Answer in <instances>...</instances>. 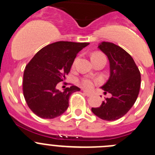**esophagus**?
<instances>
[{
	"label": "esophagus",
	"mask_w": 155,
	"mask_h": 155,
	"mask_svg": "<svg viewBox=\"0 0 155 155\" xmlns=\"http://www.w3.org/2000/svg\"><path fill=\"white\" fill-rule=\"evenodd\" d=\"M83 92H84V94H85L86 96H88V97H89V96L91 95V91H87V90H83Z\"/></svg>",
	"instance_id": "esophagus-1"
}]
</instances>
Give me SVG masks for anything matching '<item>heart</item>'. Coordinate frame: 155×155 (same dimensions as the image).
<instances>
[{
  "mask_svg": "<svg viewBox=\"0 0 155 155\" xmlns=\"http://www.w3.org/2000/svg\"><path fill=\"white\" fill-rule=\"evenodd\" d=\"M101 54H99V53H96V54H94L92 55V56H95V55H100ZM93 83H94V81L92 80L91 79H90V78H83V79L81 80V84L82 85V86L85 87V88H91L93 85Z\"/></svg>",
  "mask_w": 155,
  "mask_h": 155,
  "instance_id": "obj_1",
  "label": "heart"
}]
</instances>
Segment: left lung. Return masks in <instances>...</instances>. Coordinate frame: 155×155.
I'll return each mask as SVG.
<instances>
[{
    "label": "left lung",
    "mask_w": 155,
    "mask_h": 155,
    "mask_svg": "<svg viewBox=\"0 0 155 155\" xmlns=\"http://www.w3.org/2000/svg\"><path fill=\"white\" fill-rule=\"evenodd\" d=\"M98 48L108 58L110 77L101 87L111 94L98 107H92L94 115L104 120L112 121L124 117L136 102L141 85V74L134 60L125 50L110 42Z\"/></svg>",
    "instance_id": "8db88e82"
}]
</instances>
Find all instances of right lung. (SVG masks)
<instances>
[{"mask_svg": "<svg viewBox=\"0 0 155 155\" xmlns=\"http://www.w3.org/2000/svg\"><path fill=\"white\" fill-rule=\"evenodd\" d=\"M88 45L57 41L41 48L27 64L22 81L23 95L38 117L54 119L67 110L70 95L80 88L72 85L61 92L57 85L65 80L77 54Z\"/></svg>", "mask_w": 155, "mask_h": 155, "instance_id": "right-lung-1", "label": "right lung"}]
</instances>
